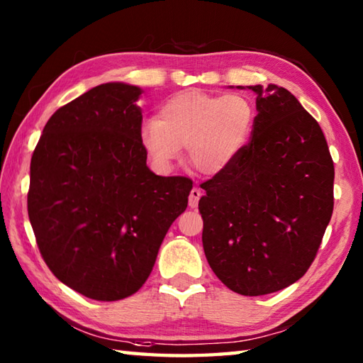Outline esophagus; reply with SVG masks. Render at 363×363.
I'll return each mask as SVG.
<instances>
[{
  "label": "esophagus",
  "mask_w": 363,
  "mask_h": 363,
  "mask_svg": "<svg viewBox=\"0 0 363 363\" xmlns=\"http://www.w3.org/2000/svg\"><path fill=\"white\" fill-rule=\"evenodd\" d=\"M199 198H201V190L194 187L190 190V195H189V206L191 207V209H195V207L198 206V201Z\"/></svg>",
  "instance_id": "34e87169"
}]
</instances>
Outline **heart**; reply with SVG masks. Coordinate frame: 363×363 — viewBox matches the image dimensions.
<instances>
[{"instance_id":"1","label":"heart","mask_w":363,"mask_h":363,"mask_svg":"<svg viewBox=\"0 0 363 363\" xmlns=\"http://www.w3.org/2000/svg\"><path fill=\"white\" fill-rule=\"evenodd\" d=\"M256 109L245 95L215 96L199 90L177 94L160 107L157 118L140 126L145 151L160 168H168L187 148L190 167L201 174H217L240 156L248 145Z\"/></svg>"}]
</instances>
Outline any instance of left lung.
I'll return each mask as SVG.
<instances>
[{
    "instance_id": "8db88e82",
    "label": "left lung",
    "mask_w": 363,
    "mask_h": 363,
    "mask_svg": "<svg viewBox=\"0 0 363 363\" xmlns=\"http://www.w3.org/2000/svg\"><path fill=\"white\" fill-rule=\"evenodd\" d=\"M257 94L251 140L203 184L206 259L245 296L268 295L306 274L334 211V162L325 134L289 90Z\"/></svg>"
}]
</instances>
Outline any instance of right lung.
Here are the masks:
<instances>
[{
    "instance_id": "right-lung-1",
    "label": "right lung",
    "mask_w": 363,
    "mask_h": 363,
    "mask_svg": "<svg viewBox=\"0 0 363 363\" xmlns=\"http://www.w3.org/2000/svg\"><path fill=\"white\" fill-rule=\"evenodd\" d=\"M140 94L109 82L59 107L30 159L38 251L60 282L90 299L118 301L142 287L194 184L146 167Z\"/></svg>"
}]
</instances>
